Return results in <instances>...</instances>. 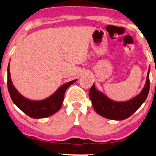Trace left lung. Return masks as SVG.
Returning <instances> with one entry per match:
<instances>
[{
    "label": "left lung",
    "mask_w": 156,
    "mask_h": 156,
    "mask_svg": "<svg viewBox=\"0 0 156 156\" xmlns=\"http://www.w3.org/2000/svg\"><path fill=\"white\" fill-rule=\"evenodd\" d=\"M149 73L150 68L146 84L140 93L132 99L124 102H117L110 99L102 92L98 90L93 83L89 90V97L95 111L100 115L111 120H122L129 118L141 106L148 97L150 89Z\"/></svg>",
    "instance_id": "8db88e82"
}]
</instances>
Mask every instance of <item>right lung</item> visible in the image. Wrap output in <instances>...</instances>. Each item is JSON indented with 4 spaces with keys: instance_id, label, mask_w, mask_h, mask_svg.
I'll return each instance as SVG.
<instances>
[{
    "instance_id": "obj_1",
    "label": "right lung",
    "mask_w": 156,
    "mask_h": 156,
    "mask_svg": "<svg viewBox=\"0 0 156 156\" xmlns=\"http://www.w3.org/2000/svg\"><path fill=\"white\" fill-rule=\"evenodd\" d=\"M76 80V79L73 80L62 85L53 94L47 98L33 101L22 95L13 86L10 78V63L8 66V89L10 98L18 108L33 118H47L58 111L63 105L66 90Z\"/></svg>"
}]
</instances>
